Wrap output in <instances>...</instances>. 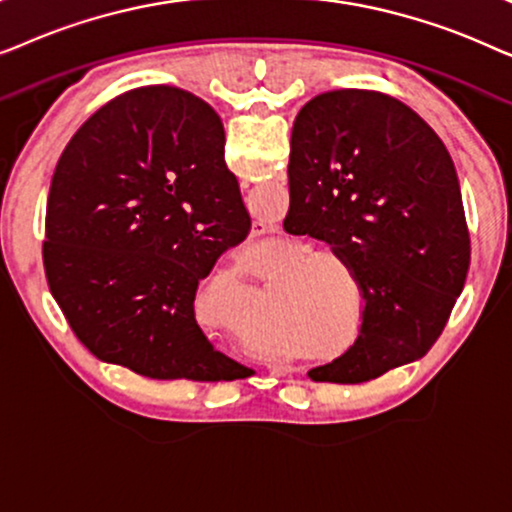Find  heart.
Wrapping results in <instances>:
<instances>
[{"instance_id":"heart-1","label":"heart","mask_w":512,"mask_h":512,"mask_svg":"<svg viewBox=\"0 0 512 512\" xmlns=\"http://www.w3.org/2000/svg\"><path fill=\"white\" fill-rule=\"evenodd\" d=\"M333 267L345 275L352 272V265L335 251H305L303 242L293 240L279 242L275 251L256 265V272L261 277H270L272 272L280 270L275 277V286L282 283L285 286L277 291V317L286 326H305L314 345H331L349 328V319L331 317L317 305V293L326 289L331 279L340 277Z\"/></svg>"}]
</instances>
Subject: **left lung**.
Segmentation results:
<instances>
[{"label": "left lung", "mask_w": 512, "mask_h": 512, "mask_svg": "<svg viewBox=\"0 0 512 512\" xmlns=\"http://www.w3.org/2000/svg\"><path fill=\"white\" fill-rule=\"evenodd\" d=\"M289 233L324 240L366 300L361 333L314 382L359 384L429 352L471 265L454 163L410 107L375 90H331L291 132Z\"/></svg>", "instance_id": "1"}]
</instances>
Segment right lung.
<instances>
[{
  "instance_id": "1",
  "label": "right lung",
  "mask_w": 512,
  "mask_h": 512,
  "mask_svg": "<svg viewBox=\"0 0 512 512\" xmlns=\"http://www.w3.org/2000/svg\"><path fill=\"white\" fill-rule=\"evenodd\" d=\"M223 123L170 86L114 97L76 130L46 205L44 270L88 352L151 380L223 382L251 370L216 352L195 291L251 230Z\"/></svg>"
}]
</instances>
